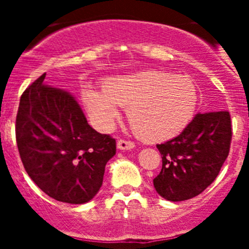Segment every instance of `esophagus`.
<instances>
[{
	"mask_svg": "<svg viewBox=\"0 0 249 249\" xmlns=\"http://www.w3.org/2000/svg\"><path fill=\"white\" fill-rule=\"evenodd\" d=\"M117 148L120 149V151H129V149L135 148V143L131 142V141L120 140L117 142Z\"/></svg>",
	"mask_w": 249,
	"mask_h": 249,
	"instance_id": "esophagus-1",
	"label": "esophagus"
}]
</instances>
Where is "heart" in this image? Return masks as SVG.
Masks as SVG:
<instances>
[{
	"label": "heart",
	"mask_w": 249,
	"mask_h": 249,
	"mask_svg": "<svg viewBox=\"0 0 249 249\" xmlns=\"http://www.w3.org/2000/svg\"><path fill=\"white\" fill-rule=\"evenodd\" d=\"M82 101L93 124L108 131L128 107L127 117L138 138L171 140L187 128L198 106L195 83L169 72L146 70L108 78L103 89L85 87Z\"/></svg>",
	"instance_id": "b5f03b06"
}]
</instances>
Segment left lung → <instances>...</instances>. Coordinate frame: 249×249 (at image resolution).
<instances>
[{"label":"left lung","instance_id":"8db88e82","mask_svg":"<svg viewBox=\"0 0 249 249\" xmlns=\"http://www.w3.org/2000/svg\"><path fill=\"white\" fill-rule=\"evenodd\" d=\"M232 124L230 112L197 113L181 135L157 144L162 169L155 190L171 202L191 199L218 176L228 157Z\"/></svg>","mask_w":249,"mask_h":249}]
</instances>
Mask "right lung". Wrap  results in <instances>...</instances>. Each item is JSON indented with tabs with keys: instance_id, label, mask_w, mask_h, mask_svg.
<instances>
[{
	"instance_id": "add662e5",
	"label": "right lung",
	"mask_w": 249,
	"mask_h": 249,
	"mask_svg": "<svg viewBox=\"0 0 249 249\" xmlns=\"http://www.w3.org/2000/svg\"><path fill=\"white\" fill-rule=\"evenodd\" d=\"M23 92L16 118L19 156L31 179L51 198L82 204L97 195L116 140L94 131L70 92L46 85Z\"/></svg>"
}]
</instances>
